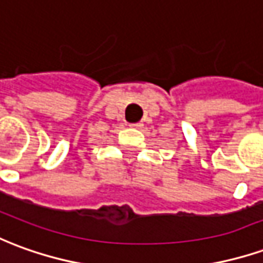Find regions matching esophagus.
Returning a JSON list of instances; mask_svg holds the SVG:
<instances>
[{
	"instance_id": "obj_1",
	"label": "esophagus",
	"mask_w": 263,
	"mask_h": 263,
	"mask_svg": "<svg viewBox=\"0 0 263 263\" xmlns=\"http://www.w3.org/2000/svg\"><path fill=\"white\" fill-rule=\"evenodd\" d=\"M132 126H135L137 129H142V128H144V124H141V122H139V124H134Z\"/></svg>"
}]
</instances>
